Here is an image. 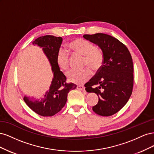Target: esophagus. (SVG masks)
I'll list each match as a JSON object with an SVG mask.
<instances>
[{"label": "esophagus", "mask_w": 154, "mask_h": 154, "mask_svg": "<svg viewBox=\"0 0 154 154\" xmlns=\"http://www.w3.org/2000/svg\"><path fill=\"white\" fill-rule=\"evenodd\" d=\"M77 88L78 90H80V91H85V87L83 85H78Z\"/></svg>", "instance_id": "obj_1"}]
</instances>
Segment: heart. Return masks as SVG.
Listing matches in <instances>:
<instances>
[{
    "label": "heart",
    "instance_id": "b5f03b06",
    "mask_svg": "<svg viewBox=\"0 0 154 154\" xmlns=\"http://www.w3.org/2000/svg\"><path fill=\"white\" fill-rule=\"evenodd\" d=\"M74 51L84 56V63L94 71L100 69L103 63V54L89 41L77 38L69 44ZM69 54L64 48H60L57 54V63L60 69L66 71L69 67ZM91 71L88 68L83 69H72L67 73V78L71 82L82 84L91 77Z\"/></svg>",
    "mask_w": 154,
    "mask_h": 154
}]
</instances>
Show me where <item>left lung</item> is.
<instances>
[{
  "instance_id": "8db88e82",
  "label": "left lung",
  "mask_w": 154,
  "mask_h": 154,
  "mask_svg": "<svg viewBox=\"0 0 154 154\" xmlns=\"http://www.w3.org/2000/svg\"><path fill=\"white\" fill-rule=\"evenodd\" d=\"M83 38L97 45L103 54V63L94 76L85 84L88 92L98 96L92 106L97 114L110 116L127 103L134 84L133 62L128 48L114 37L104 33L84 35Z\"/></svg>"
}]
</instances>
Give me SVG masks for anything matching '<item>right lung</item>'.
Instances as JSON below:
<instances>
[{
	"label": "right lung",
	"mask_w": 154,
	"mask_h": 154,
	"mask_svg": "<svg viewBox=\"0 0 154 154\" xmlns=\"http://www.w3.org/2000/svg\"><path fill=\"white\" fill-rule=\"evenodd\" d=\"M62 42V37L53 35L40 36L32 42V44L42 48L48 57L53 72V78L49 89L40 99L24 96V100L29 108L42 116H53L62 109L67 100L70 91L75 89L76 85L67 83V78L60 71L57 63V54Z\"/></svg>",
	"instance_id": "right-lung-1"
}]
</instances>
